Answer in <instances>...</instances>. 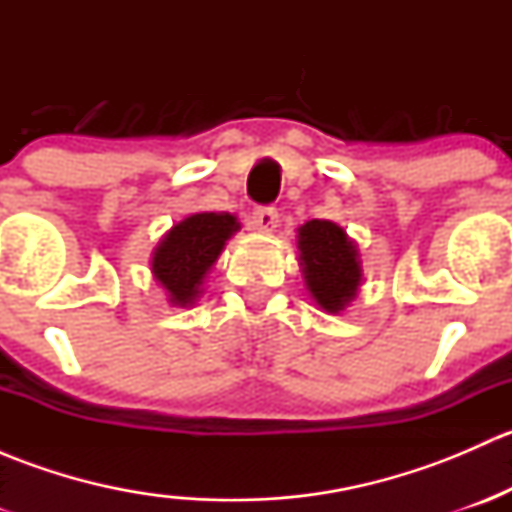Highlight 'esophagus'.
<instances>
[{
    "mask_svg": "<svg viewBox=\"0 0 512 512\" xmlns=\"http://www.w3.org/2000/svg\"><path fill=\"white\" fill-rule=\"evenodd\" d=\"M277 223H280V218H277L275 208H257L250 218L252 230H260V232H272L277 227Z\"/></svg>",
    "mask_w": 512,
    "mask_h": 512,
    "instance_id": "34e87169",
    "label": "esophagus"
}]
</instances>
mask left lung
<instances>
[{
  "instance_id": "8db88e82",
  "label": "left lung",
  "mask_w": 512,
  "mask_h": 512,
  "mask_svg": "<svg viewBox=\"0 0 512 512\" xmlns=\"http://www.w3.org/2000/svg\"><path fill=\"white\" fill-rule=\"evenodd\" d=\"M297 252L314 304L327 314L344 312L364 282L359 247L347 230L332 220H307L297 227Z\"/></svg>"
}]
</instances>
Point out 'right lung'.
Returning <instances> with one entry per match:
<instances>
[{"label": "right lung", "mask_w": 512, "mask_h": 512, "mask_svg": "<svg viewBox=\"0 0 512 512\" xmlns=\"http://www.w3.org/2000/svg\"><path fill=\"white\" fill-rule=\"evenodd\" d=\"M237 230L240 223L232 213H193L160 237L151 257V275L173 307L198 302L205 277Z\"/></svg>", "instance_id": "obj_1"}]
</instances>
